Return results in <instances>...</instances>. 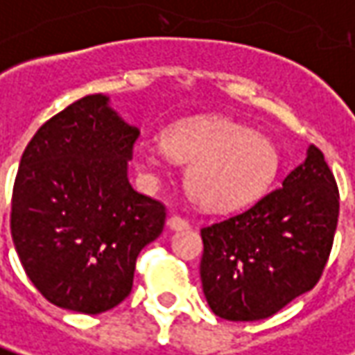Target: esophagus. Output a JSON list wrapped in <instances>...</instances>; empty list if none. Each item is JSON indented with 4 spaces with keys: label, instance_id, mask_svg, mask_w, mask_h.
<instances>
[{
    "label": "esophagus",
    "instance_id": "1",
    "mask_svg": "<svg viewBox=\"0 0 355 355\" xmlns=\"http://www.w3.org/2000/svg\"><path fill=\"white\" fill-rule=\"evenodd\" d=\"M167 223H168V227L175 229V231H180V229L190 227V221H188L187 218H182V216H171Z\"/></svg>",
    "mask_w": 355,
    "mask_h": 355
}]
</instances>
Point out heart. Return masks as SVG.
Here are the masks:
<instances>
[{
    "label": "heart",
    "instance_id": "b5f03b06",
    "mask_svg": "<svg viewBox=\"0 0 355 355\" xmlns=\"http://www.w3.org/2000/svg\"><path fill=\"white\" fill-rule=\"evenodd\" d=\"M159 149L139 153V168L155 173L165 153L188 165V192L208 209H235L259 200L279 168L276 144L229 118H194L163 132Z\"/></svg>",
    "mask_w": 355,
    "mask_h": 355
}]
</instances>
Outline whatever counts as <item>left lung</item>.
Wrapping results in <instances>:
<instances>
[{
	"mask_svg": "<svg viewBox=\"0 0 355 355\" xmlns=\"http://www.w3.org/2000/svg\"><path fill=\"white\" fill-rule=\"evenodd\" d=\"M336 178L317 146L241 214L200 229V278L209 309L225 320L268 319L319 284L338 225Z\"/></svg>",
	"mask_w": 355,
	"mask_h": 355,
	"instance_id": "left-lung-1",
	"label": "left lung"
}]
</instances>
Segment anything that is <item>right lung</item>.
<instances>
[{"mask_svg":"<svg viewBox=\"0 0 355 355\" xmlns=\"http://www.w3.org/2000/svg\"><path fill=\"white\" fill-rule=\"evenodd\" d=\"M137 137L107 96L87 95L46 120L23 151L11 237L28 279L62 309L120 305L139 250L163 233L165 204L128 182Z\"/></svg>","mask_w":355,"mask_h":355,"instance_id":"right-lung-1","label":"right lung"}]
</instances>
